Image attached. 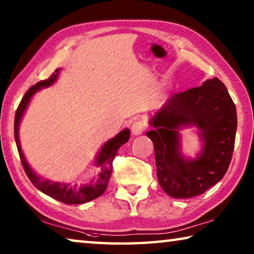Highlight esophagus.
<instances>
[{
	"label": "esophagus",
	"mask_w": 254,
	"mask_h": 254,
	"mask_svg": "<svg viewBox=\"0 0 254 254\" xmlns=\"http://www.w3.org/2000/svg\"><path fill=\"white\" fill-rule=\"evenodd\" d=\"M145 128H147V124H145L143 121H141V120H139V121L133 122L131 132L133 135H140L145 131Z\"/></svg>",
	"instance_id": "1"
}]
</instances>
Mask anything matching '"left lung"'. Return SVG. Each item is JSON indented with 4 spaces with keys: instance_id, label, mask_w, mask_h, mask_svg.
Masks as SVG:
<instances>
[{
    "instance_id": "left-lung-1",
    "label": "left lung",
    "mask_w": 254,
    "mask_h": 254,
    "mask_svg": "<svg viewBox=\"0 0 254 254\" xmlns=\"http://www.w3.org/2000/svg\"><path fill=\"white\" fill-rule=\"evenodd\" d=\"M150 126L153 130L147 136L153 142L158 182L169 196L195 197L224 177L233 154L238 118L225 85L216 77L171 95ZM185 126L200 130L203 149L195 159H186L180 151L179 131Z\"/></svg>"
}]
</instances>
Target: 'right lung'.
<instances>
[{
    "label": "right lung",
    "mask_w": 254,
    "mask_h": 254,
    "mask_svg": "<svg viewBox=\"0 0 254 254\" xmlns=\"http://www.w3.org/2000/svg\"><path fill=\"white\" fill-rule=\"evenodd\" d=\"M59 71L60 69L58 68V69L55 70L54 74L51 75L48 79L41 80L36 85L31 86V87L27 91V93L24 94V96L22 97V100H21L18 106V110L15 112L14 139L16 148H18V151L20 154L21 162H22L23 169L25 171V174H27L28 178L30 179V182L34 185V187H37L40 191L44 192V194L62 201V203H65L68 205L84 204L97 198V197H100L103 192L105 191L112 174V162H113L115 156H117L119 148L122 147V144L127 143L128 139H130V130H128V128H124V130L120 132L118 135H115L113 139H111L104 143L100 153L97 154L95 160V166H97L101 171L97 177L91 180L89 184L81 185L80 187H71L69 184L55 183L50 182L48 179H42L41 177H39V176L32 170L31 167L29 166L27 160H25V157L20 145L19 126L21 119H22L24 112L27 110L29 102L32 98V96L38 91H40L42 87H48V86L53 85L58 78Z\"/></svg>",
    "instance_id": "add662e5"
}]
</instances>
